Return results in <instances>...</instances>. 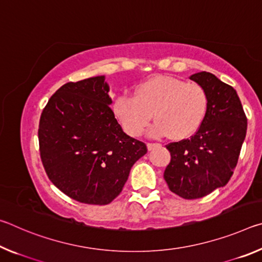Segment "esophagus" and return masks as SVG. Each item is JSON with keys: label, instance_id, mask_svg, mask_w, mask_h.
<instances>
[{"label": "esophagus", "instance_id": "34e87169", "mask_svg": "<svg viewBox=\"0 0 262 262\" xmlns=\"http://www.w3.org/2000/svg\"><path fill=\"white\" fill-rule=\"evenodd\" d=\"M156 145H157V143H150V142H149V143L147 144L148 150H151L154 147H156Z\"/></svg>", "mask_w": 262, "mask_h": 262}]
</instances>
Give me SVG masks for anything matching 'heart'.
Returning <instances> with one entry per match:
<instances>
[{
    "label": "heart",
    "mask_w": 262,
    "mask_h": 262,
    "mask_svg": "<svg viewBox=\"0 0 262 262\" xmlns=\"http://www.w3.org/2000/svg\"><path fill=\"white\" fill-rule=\"evenodd\" d=\"M210 97L207 89L196 82L172 76H155L140 83L134 97L119 96L112 112L128 135L140 136L151 121L154 136L170 135L184 140L194 135L205 122Z\"/></svg>",
    "instance_id": "heart-1"
}]
</instances>
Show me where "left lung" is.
Listing matches in <instances>:
<instances>
[{"mask_svg": "<svg viewBox=\"0 0 262 262\" xmlns=\"http://www.w3.org/2000/svg\"><path fill=\"white\" fill-rule=\"evenodd\" d=\"M189 78L207 89L209 111L194 135L166 145L171 161L164 171L171 192L186 200L206 196L229 183L247 129L246 114L231 85L207 72Z\"/></svg>", "mask_w": 262, "mask_h": 262, "instance_id": "obj_1", "label": "left lung"}]
</instances>
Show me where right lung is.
Instances as JSON below:
<instances>
[{"instance_id":"add662e5","label":"right lung","mask_w":262,"mask_h":262,"mask_svg":"<svg viewBox=\"0 0 262 262\" xmlns=\"http://www.w3.org/2000/svg\"><path fill=\"white\" fill-rule=\"evenodd\" d=\"M104 76L62 85L42 110L39 152L62 193L88 205H108L125 186L145 143L122 130L110 107Z\"/></svg>"}]
</instances>
